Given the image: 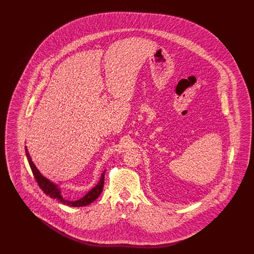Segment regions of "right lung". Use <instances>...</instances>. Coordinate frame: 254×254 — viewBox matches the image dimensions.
Listing matches in <instances>:
<instances>
[{
  "label": "right lung",
  "instance_id": "add662e5",
  "mask_svg": "<svg viewBox=\"0 0 254 254\" xmlns=\"http://www.w3.org/2000/svg\"><path fill=\"white\" fill-rule=\"evenodd\" d=\"M25 154H26V157H27V161L29 163L30 169L32 170V173H33V175L36 179L39 187L41 188V190L44 191V193L49 195L50 198L57 199L62 204L69 205V206H75V207L76 206H85V205L91 204L93 201H95L97 198L100 196V194L102 193V190H103V188H104V182H105L106 169L103 171L99 183L91 190H89L87 193L85 194L83 198H81L79 200H76V201H69V200L64 199L62 196L61 189L56 184H54L53 182L49 180L47 177L42 175V173L39 171V169H37L36 166L32 162L26 146H25Z\"/></svg>",
  "mask_w": 254,
  "mask_h": 254
}]
</instances>
